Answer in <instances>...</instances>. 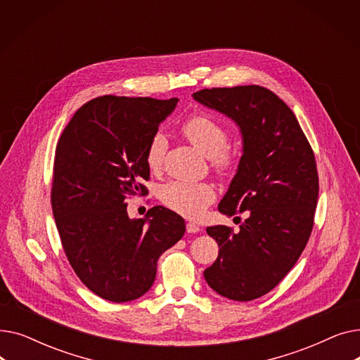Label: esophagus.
<instances>
[{
    "instance_id": "34e87169",
    "label": "esophagus",
    "mask_w": 360,
    "mask_h": 360,
    "mask_svg": "<svg viewBox=\"0 0 360 360\" xmlns=\"http://www.w3.org/2000/svg\"><path fill=\"white\" fill-rule=\"evenodd\" d=\"M201 229H200V226L198 224H195V223H186V232L188 233H198Z\"/></svg>"
}]
</instances>
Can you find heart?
I'll use <instances>...</instances> for the list:
<instances>
[{"instance_id":"obj_1","label":"heart","mask_w":360,"mask_h":360,"mask_svg":"<svg viewBox=\"0 0 360 360\" xmlns=\"http://www.w3.org/2000/svg\"><path fill=\"white\" fill-rule=\"evenodd\" d=\"M181 129L186 140L210 159V166L219 176L228 178L235 172L240 156L238 148L228 144V131L221 124L204 113H195L182 124ZM166 150L165 134L160 131L155 132L146 150V163L151 172L162 169ZM159 198L172 212L188 219H198L214 202L216 190L205 181H169L162 185Z\"/></svg>"}]
</instances>
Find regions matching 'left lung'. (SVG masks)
Returning a JSON list of instances; mask_svg holds the SVG:
<instances>
[{
    "mask_svg": "<svg viewBox=\"0 0 360 360\" xmlns=\"http://www.w3.org/2000/svg\"><path fill=\"white\" fill-rule=\"evenodd\" d=\"M193 96L232 118L243 140L219 212L247 219L238 233L207 228L220 250L204 278L224 297L254 300L285 278L307 247L319 191L314 151L292 109L266 87H213Z\"/></svg>",
    "mask_w": 360,
    "mask_h": 360,
    "instance_id": "left-lung-1",
    "label": "left lung"
}]
</instances>
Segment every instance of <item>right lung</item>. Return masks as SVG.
Instances as JSON below:
<instances>
[{
	"mask_svg": "<svg viewBox=\"0 0 360 360\" xmlns=\"http://www.w3.org/2000/svg\"><path fill=\"white\" fill-rule=\"evenodd\" d=\"M179 99L101 96L84 103L56 144L51 204L72 270L94 295L128 302L153 285L159 257L185 221L156 205L129 219L127 200L147 195L146 150Z\"/></svg>",
	"mask_w": 360,
	"mask_h": 360,
	"instance_id": "obj_1",
	"label": "right lung"
}]
</instances>
